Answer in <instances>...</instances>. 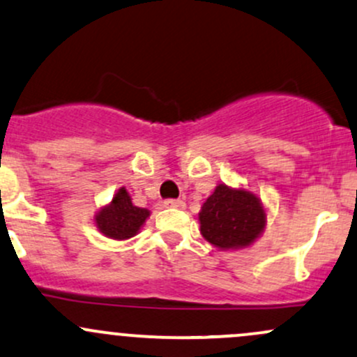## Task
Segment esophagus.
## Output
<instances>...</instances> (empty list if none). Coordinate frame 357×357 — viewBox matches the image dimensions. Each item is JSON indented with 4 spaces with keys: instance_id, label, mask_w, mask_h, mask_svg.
Masks as SVG:
<instances>
[{
    "instance_id": "esophagus-1",
    "label": "esophagus",
    "mask_w": 357,
    "mask_h": 357,
    "mask_svg": "<svg viewBox=\"0 0 357 357\" xmlns=\"http://www.w3.org/2000/svg\"><path fill=\"white\" fill-rule=\"evenodd\" d=\"M164 206L166 208H185V203L181 199H166L164 202Z\"/></svg>"
}]
</instances>
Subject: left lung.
<instances>
[{"mask_svg": "<svg viewBox=\"0 0 357 357\" xmlns=\"http://www.w3.org/2000/svg\"><path fill=\"white\" fill-rule=\"evenodd\" d=\"M199 232L218 250L250 248L268 225V210L256 193L218 185L198 213Z\"/></svg>", "mask_w": 357, "mask_h": 357, "instance_id": "8db88e82", "label": "left lung"}]
</instances>
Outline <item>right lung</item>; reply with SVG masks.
Returning <instances> with one entry per match:
<instances>
[{
	"label": "right lung",
	"instance_id": "1",
	"mask_svg": "<svg viewBox=\"0 0 357 357\" xmlns=\"http://www.w3.org/2000/svg\"><path fill=\"white\" fill-rule=\"evenodd\" d=\"M151 211L132 203V197L125 186L119 188L112 202L100 206L95 215V225L105 237L113 241H127L140 232Z\"/></svg>",
	"mask_w": 357,
	"mask_h": 357
}]
</instances>
